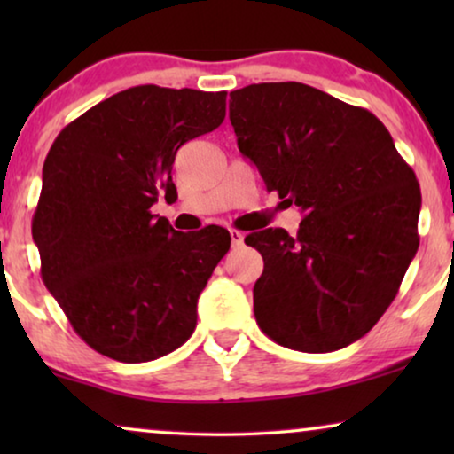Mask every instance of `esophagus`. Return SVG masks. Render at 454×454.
Wrapping results in <instances>:
<instances>
[{
  "mask_svg": "<svg viewBox=\"0 0 454 454\" xmlns=\"http://www.w3.org/2000/svg\"><path fill=\"white\" fill-rule=\"evenodd\" d=\"M229 235H231V244H233V247H238V246L244 244V233L238 231V229H231V231H229Z\"/></svg>",
  "mask_w": 454,
  "mask_h": 454,
  "instance_id": "obj_1",
  "label": "esophagus"
}]
</instances>
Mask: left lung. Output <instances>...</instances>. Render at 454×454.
I'll return each mask as SVG.
<instances>
[{
	"instance_id": "8db88e82",
	"label": "left lung",
	"mask_w": 454,
	"mask_h": 454,
	"mask_svg": "<svg viewBox=\"0 0 454 454\" xmlns=\"http://www.w3.org/2000/svg\"><path fill=\"white\" fill-rule=\"evenodd\" d=\"M229 97L239 153L303 213L297 235L246 238L264 258L258 326L295 351L343 349L387 312L418 252L415 173L374 114L314 86L262 82Z\"/></svg>"
}]
</instances>
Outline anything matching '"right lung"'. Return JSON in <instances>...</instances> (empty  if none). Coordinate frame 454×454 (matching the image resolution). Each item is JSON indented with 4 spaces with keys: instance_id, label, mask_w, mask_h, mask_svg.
Listing matches in <instances>:
<instances>
[{
    "instance_id": "obj_1",
    "label": "right lung",
    "mask_w": 454,
    "mask_h": 454,
    "mask_svg": "<svg viewBox=\"0 0 454 454\" xmlns=\"http://www.w3.org/2000/svg\"><path fill=\"white\" fill-rule=\"evenodd\" d=\"M227 92L134 86L61 129L43 165L33 216L41 277L74 331L123 364L176 351L229 252L227 229L182 233L153 215L176 198L179 146L225 120Z\"/></svg>"
}]
</instances>
